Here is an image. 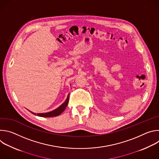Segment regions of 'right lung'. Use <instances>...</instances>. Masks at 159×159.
<instances>
[{
	"instance_id": "right-lung-1",
	"label": "right lung",
	"mask_w": 159,
	"mask_h": 159,
	"mask_svg": "<svg viewBox=\"0 0 159 159\" xmlns=\"http://www.w3.org/2000/svg\"><path fill=\"white\" fill-rule=\"evenodd\" d=\"M69 94L68 95L66 101L60 106H59L58 108H57L56 109H55L52 111H50V112H45V113H38V114H36V113L33 112L31 111H30V112L31 113H33V115H37L38 116H41V117L49 118V117L57 116L60 115L61 113H62L63 112V111L65 109L68 103H69Z\"/></svg>"
}]
</instances>
